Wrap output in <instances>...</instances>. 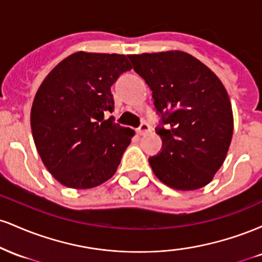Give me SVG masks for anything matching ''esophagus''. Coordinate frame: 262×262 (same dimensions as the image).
<instances>
[{
  "label": "esophagus",
  "mask_w": 262,
  "mask_h": 262,
  "mask_svg": "<svg viewBox=\"0 0 262 262\" xmlns=\"http://www.w3.org/2000/svg\"><path fill=\"white\" fill-rule=\"evenodd\" d=\"M149 132H150V127L146 124V123H143V124L138 128V134L139 135H145L146 133H149Z\"/></svg>",
  "instance_id": "1"
}]
</instances>
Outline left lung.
Instances as JSON below:
<instances>
[{"label": "left lung", "mask_w": 262, "mask_h": 262, "mask_svg": "<svg viewBox=\"0 0 262 262\" xmlns=\"http://www.w3.org/2000/svg\"><path fill=\"white\" fill-rule=\"evenodd\" d=\"M128 58L169 124L156 132L162 151L149 159L155 176L180 191L204 187L223 165L233 138V111L224 85L208 66L180 50Z\"/></svg>", "instance_id": "left-lung-1"}]
</instances>
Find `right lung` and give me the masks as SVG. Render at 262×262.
I'll return each instance as SVG.
<instances>
[{
    "mask_svg": "<svg viewBox=\"0 0 262 262\" xmlns=\"http://www.w3.org/2000/svg\"><path fill=\"white\" fill-rule=\"evenodd\" d=\"M130 69L121 54L77 52L39 86L31 110L33 139L45 167L65 187L93 188L116 173L135 133L104 114L114 110L111 86Z\"/></svg>",
    "mask_w": 262,
    "mask_h": 262,
    "instance_id": "right-lung-1",
    "label": "right lung"
}]
</instances>
